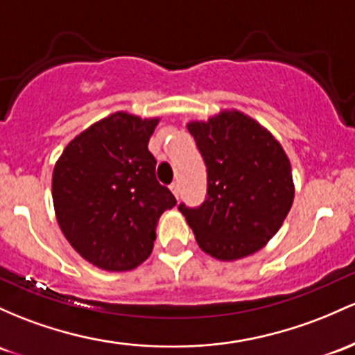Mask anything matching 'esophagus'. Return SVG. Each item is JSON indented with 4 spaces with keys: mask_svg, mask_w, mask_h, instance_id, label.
Here are the masks:
<instances>
[{
    "mask_svg": "<svg viewBox=\"0 0 355 355\" xmlns=\"http://www.w3.org/2000/svg\"><path fill=\"white\" fill-rule=\"evenodd\" d=\"M170 190H171V193L175 196V198H178V196H180V187H178V184H171Z\"/></svg>",
    "mask_w": 355,
    "mask_h": 355,
    "instance_id": "obj_1",
    "label": "esophagus"
}]
</instances>
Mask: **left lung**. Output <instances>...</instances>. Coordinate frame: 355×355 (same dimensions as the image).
<instances>
[{"label":"left lung","instance_id":"1","mask_svg":"<svg viewBox=\"0 0 355 355\" xmlns=\"http://www.w3.org/2000/svg\"><path fill=\"white\" fill-rule=\"evenodd\" d=\"M207 166V198L198 209L180 204L198 248L219 261L254 254L285 222L295 198L290 158L256 119L224 109L190 121Z\"/></svg>","mask_w":355,"mask_h":355}]
</instances>
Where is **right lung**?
Here are the masks:
<instances>
[{
    "label": "right lung",
    "instance_id": "right-lung-1",
    "mask_svg": "<svg viewBox=\"0 0 355 355\" xmlns=\"http://www.w3.org/2000/svg\"><path fill=\"white\" fill-rule=\"evenodd\" d=\"M159 118L114 112L77 135L52 175L55 217L85 261L130 271L153 251L159 216L177 204L155 177L148 150Z\"/></svg>",
    "mask_w": 355,
    "mask_h": 355
}]
</instances>
